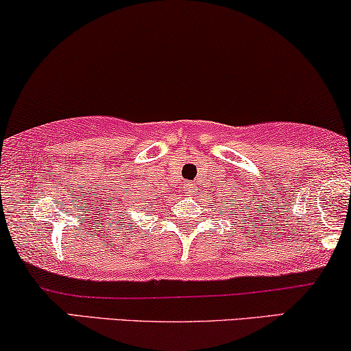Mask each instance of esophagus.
<instances>
[{"label": "esophagus", "instance_id": "34e87169", "mask_svg": "<svg viewBox=\"0 0 351 351\" xmlns=\"http://www.w3.org/2000/svg\"><path fill=\"white\" fill-rule=\"evenodd\" d=\"M185 190H187V193H193V190L195 189H193V184H187L185 185Z\"/></svg>", "mask_w": 351, "mask_h": 351}]
</instances>
